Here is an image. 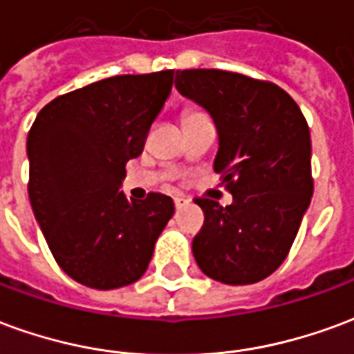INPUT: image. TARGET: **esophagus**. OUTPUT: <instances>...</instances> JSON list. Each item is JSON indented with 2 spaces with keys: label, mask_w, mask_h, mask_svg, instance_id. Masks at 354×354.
<instances>
[{
  "label": "esophagus",
  "mask_w": 354,
  "mask_h": 354,
  "mask_svg": "<svg viewBox=\"0 0 354 354\" xmlns=\"http://www.w3.org/2000/svg\"><path fill=\"white\" fill-rule=\"evenodd\" d=\"M187 205V199L185 197H174V207H176V210H180L182 207H185Z\"/></svg>",
  "instance_id": "obj_1"
}]
</instances>
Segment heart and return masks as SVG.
I'll return each instance as SVG.
<instances>
[{
  "label": "heart",
  "mask_w": 354,
  "mask_h": 354,
  "mask_svg": "<svg viewBox=\"0 0 354 354\" xmlns=\"http://www.w3.org/2000/svg\"><path fill=\"white\" fill-rule=\"evenodd\" d=\"M205 113L203 111H197V109H189V111H185L184 113V121H193V119H199Z\"/></svg>",
  "instance_id": "1"
}]
</instances>
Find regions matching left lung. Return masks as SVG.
<instances>
[{"label": "left lung", "instance_id": "1", "mask_svg": "<svg viewBox=\"0 0 354 354\" xmlns=\"http://www.w3.org/2000/svg\"><path fill=\"white\" fill-rule=\"evenodd\" d=\"M174 85L212 115L214 170L233 203L197 197L205 223L193 239L201 271L254 284L286 260L311 203V134L301 109L271 81L225 70H178Z\"/></svg>", "mask_w": 354, "mask_h": 354}]
</instances>
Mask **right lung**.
Wrapping results in <instances>:
<instances>
[{
    "mask_svg": "<svg viewBox=\"0 0 354 354\" xmlns=\"http://www.w3.org/2000/svg\"><path fill=\"white\" fill-rule=\"evenodd\" d=\"M174 70L113 75L60 94L28 132V195L50 252L66 274L111 290L146 273L155 241L174 214L162 193L119 192L124 167L172 88Z\"/></svg>",
    "mask_w": 354,
    "mask_h": 354,
    "instance_id": "1",
    "label": "right lung"
}]
</instances>
